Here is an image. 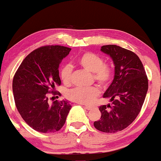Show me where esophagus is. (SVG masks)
I'll list each match as a JSON object with an SVG mask.
<instances>
[{
	"mask_svg": "<svg viewBox=\"0 0 161 161\" xmlns=\"http://www.w3.org/2000/svg\"><path fill=\"white\" fill-rule=\"evenodd\" d=\"M84 107L86 109H87V110H90V109H92V108H93V107H92V106H84Z\"/></svg>",
	"mask_w": 161,
	"mask_h": 161,
	"instance_id": "34e87169",
	"label": "esophagus"
}]
</instances>
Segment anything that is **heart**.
Instances as JSON below:
<instances>
[{
    "mask_svg": "<svg viewBox=\"0 0 161 161\" xmlns=\"http://www.w3.org/2000/svg\"><path fill=\"white\" fill-rule=\"evenodd\" d=\"M77 63L90 72H93V77L102 87H106L111 84L114 78V67L110 63H106L104 58L97 54L91 52H86L77 58ZM72 67L67 64L61 67L60 77L64 84H69L71 81ZM100 95V90L97 86L80 87L77 86L70 90L67 93L68 100L82 104H90Z\"/></svg>",
    "mask_w": 161,
    "mask_h": 161,
    "instance_id": "obj_1",
    "label": "heart"
}]
</instances>
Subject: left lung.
<instances>
[{
	"label": "left lung",
	"instance_id": "obj_1",
	"mask_svg": "<svg viewBox=\"0 0 161 161\" xmlns=\"http://www.w3.org/2000/svg\"><path fill=\"white\" fill-rule=\"evenodd\" d=\"M115 64V76L103 97L111 105L99 107L101 117L93 125L99 131L115 133L127 128L138 116L145 100L148 80L143 64L138 55L115 45L101 47Z\"/></svg>",
	"mask_w": 161,
	"mask_h": 161
}]
</instances>
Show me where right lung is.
Instances as JSON below:
<instances>
[{
	"label": "right lung",
	"mask_w": 161,
	"mask_h": 161,
	"mask_svg": "<svg viewBox=\"0 0 161 161\" xmlns=\"http://www.w3.org/2000/svg\"><path fill=\"white\" fill-rule=\"evenodd\" d=\"M71 50L61 46L38 48L25 58L14 75L13 93L17 109L23 120L39 132H55L65 123L71 104L66 100L52 104L48 101V93L61 95L55 90L61 83L59 64Z\"/></svg>",
	"instance_id": "obj_1"
}]
</instances>
